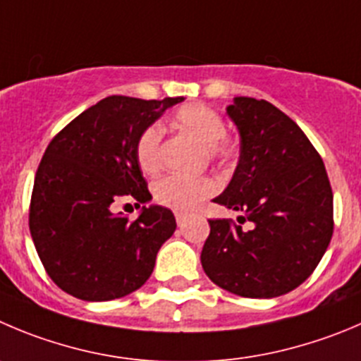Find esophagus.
<instances>
[{"mask_svg": "<svg viewBox=\"0 0 361 361\" xmlns=\"http://www.w3.org/2000/svg\"><path fill=\"white\" fill-rule=\"evenodd\" d=\"M175 219H177V225L183 226L184 225V219H186V216L183 214V212H175Z\"/></svg>", "mask_w": 361, "mask_h": 361, "instance_id": "esophagus-1", "label": "esophagus"}]
</instances>
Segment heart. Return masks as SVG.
Here are the masks:
<instances>
[{
  "label": "heart",
  "instance_id": "1",
  "mask_svg": "<svg viewBox=\"0 0 361 361\" xmlns=\"http://www.w3.org/2000/svg\"><path fill=\"white\" fill-rule=\"evenodd\" d=\"M171 123L178 131L197 140L205 152L218 163H228L235 156L234 142L225 135V120L218 111L204 104H184L171 115ZM161 140L163 133L156 123L147 126L135 143V157L143 173L154 175L161 168ZM218 184L209 177L168 175L154 184L157 204L173 211H193L198 204L216 193Z\"/></svg>",
  "mask_w": 361,
  "mask_h": 361
}]
</instances>
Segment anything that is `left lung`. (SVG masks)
<instances>
[{
    "label": "left lung",
    "mask_w": 361,
    "mask_h": 361,
    "mask_svg": "<svg viewBox=\"0 0 361 361\" xmlns=\"http://www.w3.org/2000/svg\"><path fill=\"white\" fill-rule=\"evenodd\" d=\"M226 113L241 154L216 204L239 223L209 219L202 267L216 286L243 298H276L301 286L333 235V193L324 163L300 126L271 102L235 97Z\"/></svg>",
    "instance_id": "1"
}]
</instances>
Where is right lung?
<instances>
[{"mask_svg":"<svg viewBox=\"0 0 361 361\" xmlns=\"http://www.w3.org/2000/svg\"><path fill=\"white\" fill-rule=\"evenodd\" d=\"M184 97L109 95L75 116L44 152L30 202V232L51 280L83 301L127 296L149 280L156 255L177 228L173 212L142 208L135 222L114 212L152 198L135 157L147 126Z\"/></svg>","mask_w":361,"mask_h":361,"instance_id":"add662e5","label":"right lung"}]
</instances>
